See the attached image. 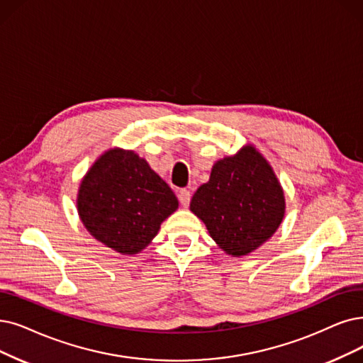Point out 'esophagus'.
Instances as JSON below:
<instances>
[{"mask_svg":"<svg viewBox=\"0 0 363 363\" xmlns=\"http://www.w3.org/2000/svg\"><path fill=\"white\" fill-rule=\"evenodd\" d=\"M179 201H180V204L186 208V207H189V202H191V192L187 191V189H180V192H179Z\"/></svg>","mask_w":363,"mask_h":363,"instance_id":"34e87169","label":"esophagus"}]
</instances>
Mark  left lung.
Segmentation results:
<instances>
[{
	"mask_svg": "<svg viewBox=\"0 0 363 363\" xmlns=\"http://www.w3.org/2000/svg\"><path fill=\"white\" fill-rule=\"evenodd\" d=\"M191 211L226 255L241 257L267 242L284 219L286 198L271 164L253 144L217 161L192 196Z\"/></svg>",
	"mask_w": 363,
	"mask_h": 363,
	"instance_id": "8db88e82",
	"label": "left lung"
}]
</instances>
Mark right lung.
Instances as JSON below:
<instances>
[{
  "mask_svg": "<svg viewBox=\"0 0 363 363\" xmlns=\"http://www.w3.org/2000/svg\"><path fill=\"white\" fill-rule=\"evenodd\" d=\"M89 234L121 255H137L179 208L171 187L134 150L111 147L96 157L77 192Z\"/></svg>",
  "mask_w": 363,
  "mask_h": 363,
  "instance_id": "obj_1",
  "label": "right lung"
}]
</instances>
